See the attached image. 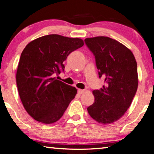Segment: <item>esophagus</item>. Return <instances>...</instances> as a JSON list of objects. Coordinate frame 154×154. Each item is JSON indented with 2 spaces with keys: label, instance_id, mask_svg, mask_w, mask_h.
I'll return each mask as SVG.
<instances>
[{
  "label": "esophagus",
  "instance_id": "1",
  "mask_svg": "<svg viewBox=\"0 0 154 154\" xmlns=\"http://www.w3.org/2000/svg\"><path fill=\"white\" fill-rule=\"evenodd\" d=\"M84 92H85L84 90H81V89L78 90V94H83Z\"/></svg>",
  "mask_w": 154,
  "mask_h": 154
}]
</instances>
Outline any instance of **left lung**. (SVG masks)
<instances>
[{
    "label": "left lung",
    "instance_id": "obj_1",
    "mask_svg": "<svg viewBox=\"0 0 154 154\" xmlns=\"http://www.w3.org/2000/svg\"><path fill=\"white\" fill-rule=\"evenodd\" d=\"M85 42L95 56L99 77L105 83L92 91L94 102L88 107V113L99 124H110L124 116L137 92L136 60L130 49L107 36L86 38Z\"/></svg>",
    "mask_w": 154,
    "mask_h": 154
}]
</instances>
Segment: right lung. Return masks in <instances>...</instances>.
<instances>
[{
  "instance_id": "add662e5",
  "label": "right lung",
  "mask_w": 154,
  "mask_h": 154,
  "mask_svg": "<svg viewBox=\"0 0 154 154\" xmlns=\"http://www.w3.org/2000/svg\"><path fill=\"white\" fill-rule=\"evenodd\" d=\"M83 45L82 38L49 35L32 41L22 51L16 83L23 106L35 120L55 123L76 96V88L53 75L60 74L67 56Z\"/></svg>"
}]
</instances>
